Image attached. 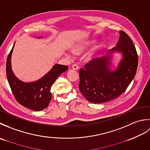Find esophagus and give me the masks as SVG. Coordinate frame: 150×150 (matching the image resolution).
<instances>
[{
  "label": "esophagus",
  "mask_w": 150,
  "mask_h": 150,
  "mask_svg": "<svg viewBox=\"0 0 150 150\" xmlns=\"http://www.w3.org/2000/svg\"><path fill=\"white\" fill-rule=\"evenodd\" d=\"M72 69L75 70H77L79 69V66L77 64H73L72 65Z\"/></svg>",
  "instance_id": "obj_1"
}]
</instances>
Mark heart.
<instances>
[{"label":"heart","mask_w":150,"mask_h":150,"mask_svg":"<svg viewBox=\"0 0 150 150\" xmlns=\"http://www.w3.org/2000/svg\"><path fill=\"white\" fill-rule=\"evenodd\" d=\"M96 41L97 40L95 39H91L75 44L72 46L73 52L77 54V55H80L81 53H84L86 51H87L91 46H93V44L96 42ZM94 54V52H92L90 54H88L86 57V59L87 61H91V60L93 59ZM65 55L69 59H72L73 58V53L72 52H70V51H67L65 53Z\"/></svg>","instance_id":"1"}]
</instances>
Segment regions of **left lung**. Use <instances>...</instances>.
Returning a JSON list of instances; mask_svg holds the SVG:
<instances>
[{"mask_svg": "<svg viewBox=\"0 0 150 150\" xmlns=\"http://www.w3.org/2000/svg\"><path fill=\"white\" fill-rule=\"evenodd\" d=\"M119 34L115 47L79 70V90L90 103H103L119 97L135 77L138 66L136 49L128 35L122 31ZM115 53L121 55L116 67L112 64Z\"/></svg>", "mask_w": 150, "mask_h": 150, "instance_id": "obj_1", "label": "left lung"}]
</instances>
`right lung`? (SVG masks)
Segmentation results:
<instances>
[{
	"label": "right lung",
	"mask_w": 150,
	"mask_h": 150,
	"mask_svg": "<svg viewBox=\"0 0 150 150\" xmlns=\"http://www.w3.org/2000/svg\"><path fill=\"white\" fill-rule=\"evenodd\" d=\"M40 39L41 37H38ZM15 44L9 53L6 62V75L13 93L19 104L29 109L41 111L48 106L51 98V88L59 76L68 69V66L59 64L42 77L33 82H24L14 74L11 67V55Z\"/></svg>",
	"instance_id": "add662e5"
}]
</instances>
